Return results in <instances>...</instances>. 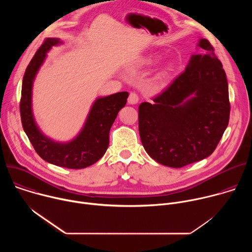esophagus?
<instances>
[{
    "instance_id": "esophagus-1",
    "label": "esophagus",
    "mask_w": 252,
    "mask_h": 252,
    "mask_svg": "<svg viewBox=\"0 0 252 252\" xmlns=\"http://www.w3.org/2000/svg\"><path fill=\"white\" fill-rule=\"evenodd\" d=\"M127 102L129 104H135L138 102V95L135 93H130L127 98Z\"/></svg>"
}]
</instances>
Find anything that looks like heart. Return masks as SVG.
Listing matches in <instances>:
<instances>
[{
  "mask_svg": "<svg viewBox=\"0 0 252 252\" xmlns=\"http://www.w3.org/2000/svg\"><path fill=\"white\" fill-rule=\"evenodd\" d=\"M154 60H155V57H151V58H150V59H148V60H146V61H145V62H146V63H152V62H153V61H154ZM165 75H166V71H164V73H163V76H165Z\"/></svg>",
  "mask_w": 252,
  "mask_h": 252,
  "instance_id": "1",
  "label": "heart"
}]
</instances>
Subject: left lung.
Instances as JSON below:
<instances>
[{
  "label": "left lung",
  "instance_id": "left-lung-1",
  "mask_svg": "<svg viewBox=\"0 0 252 252\" xmlns=\"http://www.w3.org/2000/svg\"><path fill=\"white\" fill-rule=\"evenodd\" d=\"M186 70L154 103L138 106L143 148L160 164L179 168L209 157L227 127L228 84L220 61L206 39Z\"/></svg>",
  "mask_w": 252,
  "mask_h": 252
}]
</instances>
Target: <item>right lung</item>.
Instances as JSON below:
<instances>
[{"label":"right lung","instance_id":"1","mask_svg":"<svg viewBox=\"0 0 252 252\" xmlns=\"http://www.w3.org/2000/svg\"><path fill=\"white\" fill-rule=\"evenodd\" d=\"M62 44L60 39L48 38L34 54L25 71L20 102L24 130L34 151L46 161L61 167L85 168L96 162L105 154L110 143V129L126 103L127 92L97 97L92 105L80 133L70 141L59 142L46 136L35 124L32 110L33 80L43 64L47 53Z\"/></svg>","mask_w":252,"mask_h":252}]
</instances>
